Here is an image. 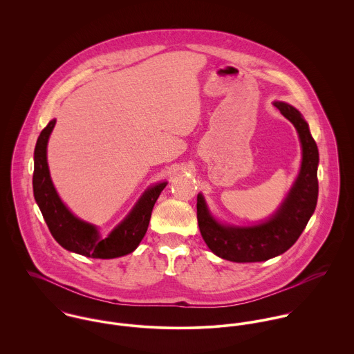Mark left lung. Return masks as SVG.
<instances>
[{"label": "left lung", "mask_w": 354, "mask_h": 354, "mask_svg": "<svg viewBox=\"0 0 354 354\" xmlns=\"http://www.w3.org/2000/svg\"><path fill=\"white\" fill-rule=\"evenodd\" d=\"M274 106L295 125L303 149L299 176L278 209L254 225H226L214 218L204 196L198 195V223L203 240L211 252L225 260L253 263L286 252L299 240L316 208L319 151L308 122L289 103L277 101Z\"/></svg>", "instance_id": "left-lung-1"}]
</instances>
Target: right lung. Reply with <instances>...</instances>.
Instances as JSON below:
<instances>
[{"label": "right lung", "instance_id": "obj_1", "mask_svg": "<svg viewBox=\"0 0 354 354\" xmlns=\"http://www.w3.org/2000/svg\"><path fill=\"white\" fill-rule=\"evenodd\" d=\"M55 118L41 132L34 151V198L54 240L66 251L94 259H114L133 252L143 240L152 208L167 181L147 188L129 214L109 233L102 237L98 227L71 212L58 196L48 165V143Z\"/></svg>", "mask_w": 354, "mask_h": 354}]
</instances>
